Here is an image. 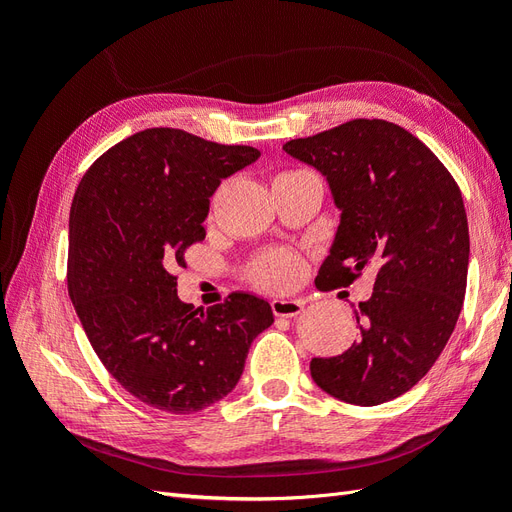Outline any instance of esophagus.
Masks as SVG:
<instances>
[{"mask_svg": "<svg viewBox=\"0 0 512 512\" xmlns=\"http://www.w3.org/2000/svg\"><path fill=\"white\" fill-rule=\"evenodd\" d=\"M271 309H273V314L280 318H294L303 312V303L294 301V299H273Z\"/></svg>", "mask_w": 512, "mask_h": 512, "instance_id": "1", "label": "esophagus"}]
</instances>
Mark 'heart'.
<instances>
[{"instance_id": "b5f03b06", "label": "heart", "mask_w": 512, "mask_h": 512, "mask_svg": "<svg viewBox=\"0 0 512 512\" xmlns=\"http://www.w3.org/2000/svg\"><path fill=\"white\" fill-rule=\"evenodd\" d=\"M288 175V173H284ZM303 273L301 258L290 250H275L260 256L252 267V280L271 290H284L299 282Z\"/></svg>"}]
</instances>
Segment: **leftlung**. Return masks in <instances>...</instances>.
<instances>
[{
	"instance_id": "1",
	"label": "left lung",
	"mask_w": 512,
	"mask_h": 512,
	"mask_svg": "<svg viewBox=\"0 0 512 512\" xmlns=\"http://www.w3.org/2000/svg\"><path fill=\"white\" fill-rule=\"evenodd\" d=\"M284 151L327 177L342 211L318 288L376 273L371 297L354 309L361 342L312 359L309 371L346 404H384L427 374L457 324L470 258L459 185L427 145L384 119H352Z\"/></svg>"
}]
</instances>
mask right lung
<instances>
[{"mask_svg": "<svg viewBox=\"0 0 512 512\" xmlns=\"http://www.w3.org/2000/svg\"><path fill=\"white\" fill-rule=\"evenodd\" d=\"M260 151L175 128L128 136L81 179L70 207L68 292L98 359L143 404L194 414L235 389L271 305L247 292L198 312L173 269L205 239L209 198Z\"/></svg>", "mask_w": 512, "mask_h": 512, "instance_id": "right-lung-1", "label": "right lung"}]
</instances>
